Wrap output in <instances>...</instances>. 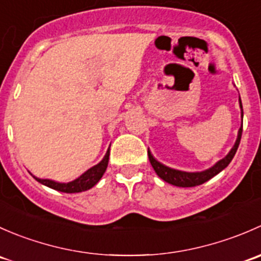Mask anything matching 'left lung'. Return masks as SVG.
Wrapping results in <instances>:
<instances>
[{"label": "left lung", "mask_w": 261, "mask_h": 261, "mask_svg": "<svg viewBox=\"0 0 261 261\" xmlns=\"http://www.w3.org/2000/svg\"><path fill=\"white\" fill-rule=\"evenodd\" d=\"M240 107H241V116H244V111H243V103H241L240 99ZM241 134H243V123H241V127L239 130V135L238 139H236V143L233 145L231 151L226 155L223 159H221L220 162L216 163L212 168L210 169L204 170V172H197V173H188V172H181V170H177V169H172L169 167H165L164 164L158 162L154 156L151 155V152L147 150V155H149V160L150 164L152 165L154 168L155 173L162 178L163 180H165L167 183L173 184V186L177 187H196L199 186V184H203L204 181L210 180L211 178L217 175L218 173L222 172L226 167L231 163L232 158L235 156L236 151H238V147L240 145V140H241Z\"/></svg>", "instance_id": "left-lung-1"}]
</instances>
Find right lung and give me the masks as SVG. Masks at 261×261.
Wrapping results in <instances>:
<instances>
[{"instance_id":"obj_1","label":"right lung","mask_w":261,"mask_h":261,"mask_svg":"<svg viewBox=\"0 0 261 261\" xmlns=\"http://www.w3.org/2000/svg\"><path fill=\"white\" fill-rule=\"evenodd\" d=\"M109 158H110V149L107 150L106 155L99 162L98 164L92 167L91 169L87 170L86 173L81 175L77 179L69 181V183H58V181L50 180V179H39V178L34 177L36 180L40 181L44 186L49 187V188L55 189V191L64 192V193H78V192H84L87 189H91L92 187L96 186L98 180L101 179L103 173L106 172V168L109 165Z\"/></svg>"}]
</instances>
